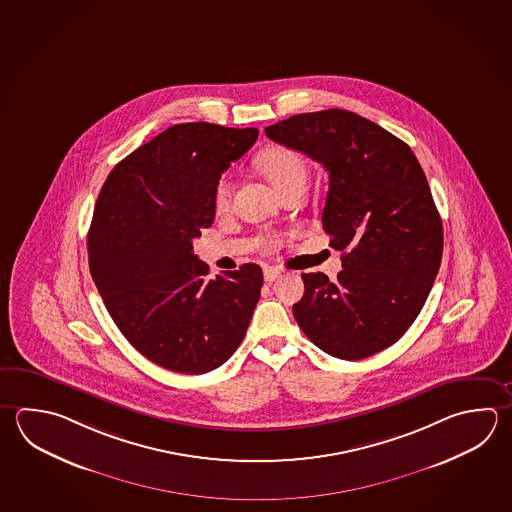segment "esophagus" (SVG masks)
<instances>
[{
	"label": "esophagus",
	"mask_w": 512,
	"mask_h": 512,
	"mask_svg": "<svg viewBox=\"0 0 512 512\" xmlns=\"http://www.w3.org/2000/svg\"><path fill=\"white\" fill-rule=\"evenodd\" d=\"M280 275H282V271L279 268H273V266L264 268V280L266 282H273V280L279 279Z\"/></svg>",
	"instance_id": "1"
}]
</instances>
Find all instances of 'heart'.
Segmentation results:
<instances>
[{
  "instance_id": "b5f03b06",
  "label": "heart",
  "mask_w": 512,
  "mask_h": 512,
  "mask_svg": "<svg viewBox=\"0 0 512 512\" xmlns=\"http://www.w3.org/2000/svg\"><path fill=\"white\" fill-rule=\"evenodd\" d=\"M261 168L277 190H282L284 186L297 183V181L306 183V175H308L306 161L290 148H275L268 152L261 159ZM232 188L230 177L222 175L215 184V193H213V203L217 210L228 208L230 199H232Z\"/></svg>"
}]
</instances>
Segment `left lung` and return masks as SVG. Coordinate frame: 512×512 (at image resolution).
Wrapping results in <instances>:
<instances>
[{
	"mask_svg": "<svg viewBox=\"0 0 512 512\" xmlns=\"http://www.w3.org/2000/svg\"><path fill=\"white\" fill-rule=\"evenodd\" d=\"M275 143L324 164L322 228L342 251L337 280L302 273L293 315L331 357L360 360L393 346L424 308L444 230L411 148L366 117L331 108L266 128Z\"/></svg>",
	"mask_w": 512,
	"mask_h": 512,
	"instance_id": "left-lung-1",
	"label": "left lung"
}]
</instances>
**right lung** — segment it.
I'll return each instance as SVG.
<instances>
[{
    "label": "right lung",
    "mask_w": 512,
    "mask_h": 512,
    "mask_svg": "<svg viewBox=\"0 0 512 512\" xmlns=\"http://www.w3.org/2000/svg\"><path fill=\"white\" fill-rule=\"evenodd\" d=\"M257 135L212 123L170 126L117 163L97 197L87 241L92 279L126 340L164 369L213 371L250 326L261 266L208 279L192 242L212 226L222 172Z\"/></svg>",
    "instance_id": "right-lung-1"
}]
</instances>
